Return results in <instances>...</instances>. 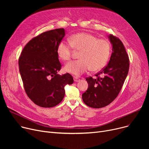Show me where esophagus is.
Returning a JSON list of instances; mask_svg holds the SVG:
<instances>
[{
  "instance_id": "esophagus-1",
  "label": "esophagus",
  "mask_w": 149,
  "mask_h": 149,
  "mask_svg": "<svg viewBox=\"0 0 149 149\" xmlns=\"http://www.w3.org/2000/svg\"><path fill=\"white\" fill-rule=\"evenodd\" d=\"M81 80L80 79H78V78H77V77H74V81H75V82H79V81H80Z\"/></svg>"
}]
</instances>
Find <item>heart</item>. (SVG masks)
Listing matches in <instances>:
<instances>
[{"label":"heart","instance_id":"heart-1","mask_svg":"<svg viewBox=\"0 0 149 149\" xmlns=\"http://www.w3.org/2000/svg\"><path fill=\"white\" fill-rule=\"evenodd\" d=\"M69 42H61L57 49L58 57L63 61L72 57V48L81 51L80 60L71 61L65 66V70L79 77L91 68L97 71L103 68L110 56L111 45L104 39H98L91 34L80 33L70 37Z\"/></svg>","mask_w":149,"mask_h":149}]
</instances>
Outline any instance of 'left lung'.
<instances>
[{
    "instance_id": "obj_1",
    "label": "left lung",
    "mask_w": 149,
    "mask_h": 149,
    "mask_svg": "<svg viewBox=\"0 0 149 149\" xmlns=\"http://www.w3.org/2000/svg\"><path fill=\"white\" fill-rule=\"evenodd\" d=\"M112 52L107 65L95 75L86 78L87 91L82 94L83 102L92 108H101L111 103L118 96L129 69V56L122 42L110 34Z\"/></svg>"
}]
</instances>
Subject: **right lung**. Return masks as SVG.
Here are the masks:
<instances>
[{"mask_svg": "<svg viewBox=\"0 0 149 149\" xmlns=\"http://www.w3.org/2000/svg\"><path fill=\"white\" fill-rule=\"evenodd\" d=\"M65 36L63 28L43 33L25 45L19 57V72L25 91L38 106L52 107L58 104L64 98L65 86L74 82L69 74H57L61 67L57 46Z\"/></svg>", "mask_w": 149, "mask_h": 149, "instance_id": "right-lung-1", "label": "right lung"}]
</instances>
